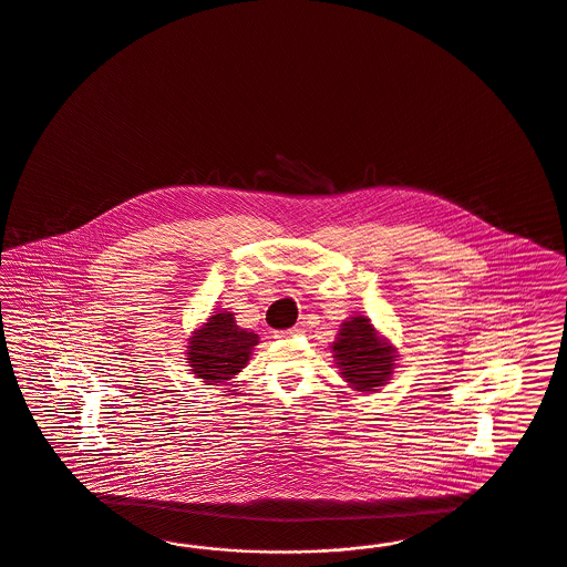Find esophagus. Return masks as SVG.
Wrapping results in <instances>:
<instances>
[{"label":"esophagus","instance_id":"obj_1","mask_svg":"<svg viewBox=\"0 0 567 567\" xmlns=\"http://www.w3.org/2000/svg\"><path fill=\"white\" fill-rule=\"evenodd\" d=\"M297 334H301V329H297V327H293V329H287V331H276V339H291V337H297Z\"/></svg>","mask_w":567,"mask_h":567}]
</instances>
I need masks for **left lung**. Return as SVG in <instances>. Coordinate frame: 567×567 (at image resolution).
<instances>
[{
  "label": "left lung",
  "mask_w": 567,
  "mask_h": 567,
  "mask_svg": "<svg viewBox=\"0 0 567 567\" xmlns=\"http://www.w3.org/2000/svg\"><path fill=\"white\" fill-rule=\"evenodd\" d=\"M331 352L341 379L360 393L381 390L395 372V348L362 313H353L341 322Z\"/></svg>",
  "instance_id": "left-lung-1"
}]
</instances>
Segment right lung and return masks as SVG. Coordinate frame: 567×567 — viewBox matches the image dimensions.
I'll list each match as a JSON object with an SVG mask.
<instances>
[{
    "instance_id": "1",
    "label": "right lung",
    "mask_w": 567,
    "mask_h": 567,
    "mask_svg": "<svg viewBox=\"0 0 567 567\" xmlns=\"http://www.w3.org/2000/svg\"><path fill=\"white\" fill-rule=\"evenodd\" d=\"M259 343V334L236 324L235 313L215 310L190 332L186 362L205 385H228L243 371Z\"/></svg>"
}]
</instances>
